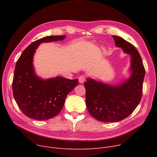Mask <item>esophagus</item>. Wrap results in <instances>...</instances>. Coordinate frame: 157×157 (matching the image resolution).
I'll list each match as a JSON object with an SVG mask.
<instances>
[{
	"label": "esophagus",
	"instance_id": "1",
	"mask_svg": "<svg viewBox=\"0 0 157 157\" xmlns=\"http://www.w3.org/2000/svg\"><path fill=\"white\" fill-rule=\"evenodd\" d=\"M85 79H86L85 76L81 75V76H80L79 77V82L82 84V83H83V82L85 81Z\"/></svg>",
	"mask_w": 157,
	"mask_h": 157
}]
</instances>
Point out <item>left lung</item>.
<instances>
[{"label":"left lung","mask_w":157,"mask_h":157,"mask_svg":"<svg viewBox=\"0 0 157 157\" xmlns=\"http://www.w3.org/2000/svg\"><path fill=\"white\" fill-rule=\"evenodd\" d=\"M116 46L130 56V76L119 84H109L87 78L84 83L86 104L90 114L102 122H119L139 105L142 96L145 71L142 58L133 44L113 35Z\"/></svg>","instance_id":"left-lung-1"}]
</instances>
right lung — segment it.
Segmentation results:
<instances>
[{"label": "right lung", "instance_id": "add662e5", "mask_svg": "<svg viewBox=\"0 0 157 157\" xmlns=\"http://www.w3.org/2000/svg\"><path fill=\"white\" fill-rule=\"evenodd\" d=\"M65 35L48 36L33 41L21 54L15 65L12 82L13 95L26 116L35 120H48L58 114L66 98L78 84V79L61 76L42 79L36 75L33 56L41 43L61 41Z\"/></svg>", "mask_w": 157, "mask_h": 157}]
</instances>
